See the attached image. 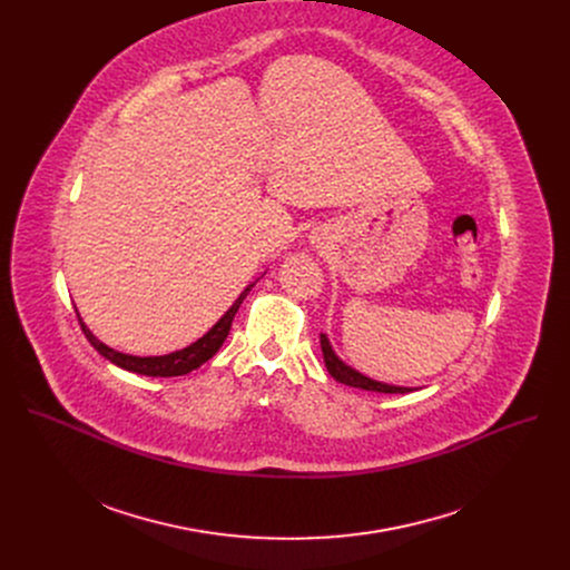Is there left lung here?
<instances>
[{"label": "left lung", "mask_w": 570, "mask_h": 570, "mask_svg": "<svg viewBox=\"0 0 570 570\" xmlns=\"http://www.w3.org/2000/svg\"><path fill=\"white\" fill-rule=\"evenodd\" d=\"M320 347H322L324 365H327L330 374H332L336 381L345 383V385L361 387V390H372V392H385V394H405V392H411V387H403V385H387V383H381V381L367 379L365 374H361V372H356L354 367H350L347 363H343V361L336 356V352H334V347H332V343H330L327 334H320Z\"/></svg>", "instance_id": "left-lung-1"}]
</instances>
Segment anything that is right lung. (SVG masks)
I'll return each instance as SVG.
<instances>
[{
	"label": "right lung",
	"instance_id": "add662e5",
	"mask_svg": "<svg viewBox=\"0 0 570 570\" xmlns=\"http://www.w3.org/2000/svg\"><path fill=\"white\" fill-rule=\"evenodd\" d=\"M255 284L246 286V291H243L236 302L225 311V315L214 324V327L203 336L198 338L196 343H191L189 347L185 350H178V352H171V354H165V356H130V354H121L108 345H104L88 327L86 322L80 320L78 315V322H80V330H83L86 338L90 341V345L104 356L108 358L110 363H115L117 367H124L128 372H135V374H144V376H183V374H189L191 370L200 367L203 363H207L218 350L220 345L225 343L227 334H229V327H232V320L240 306V302L246 299V295L250 293Z\"/></svg>",
	"mask_w": 570,
	"mask_h": 570
}]
</instances>
